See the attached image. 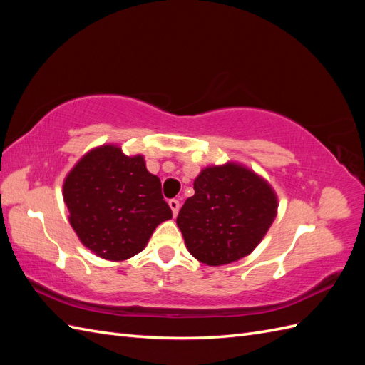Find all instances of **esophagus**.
<instances>
[{"mask_svg": "<svg viewBox=\"0 0 365 365\" xmlns=\"http://www.w3.org/2000/svg\"><path fill=\"white\" fill-rule=\"evenodd\" d=\"M169 207H170V210H172L173 216L178 215V212H180V201H178V200H170V201H169Z\"/></svg>", "mask_w": 365, "mask_h": 365, "instance_id": "obj_1", "label": "esophagus"}]
</instances>
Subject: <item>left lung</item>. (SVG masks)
Returning <instances> with one entry per match:
<instances>
[{"instance_id":"8db88e82","label":"left lung","mask_w":365,"mask_h":365,"mask_svg":"<svg viewBox=\"0 0 365 365\" xmlns=\"http://www.w3.org/2000/svg\"><path fill=\"white\" fill-rule=\"evenodd\" d=\"M193 189L176 224L192 256L210 267L248 256L277 215L272 187L236 163L205 168Z\"/></svg>"}]
</instances>
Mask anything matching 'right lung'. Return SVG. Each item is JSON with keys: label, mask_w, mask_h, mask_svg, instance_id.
<instances>
[{"label": "right lung", "mask_w": 365, "mask_h": 365, "mask_svg": "<svg viewBox=\"0 0 365 365\" xmlns=\"http://www.w3.org/2000/svg\"><path fill=\"white\" fill-rule=\"evenodd\" d=\"M70 224L82 244L106 260H126L146 247L153 230L172 217L160 178L143 155L105 145L83 155L63 181Z\"/></svg>", "instance_id": "right-lung-1"}]
</instances>
